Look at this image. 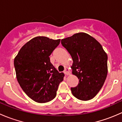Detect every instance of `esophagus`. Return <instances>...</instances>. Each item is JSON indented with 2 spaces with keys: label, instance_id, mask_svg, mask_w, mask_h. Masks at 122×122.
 <instances>
[{
  "label": "esophagus",
  "instance_id": "1",
  "mask_svg": "<svg viewBox=\"0 0 122 122\" xmlns=\"http://www.w3.org/2000/svg\"><path fill=\"white\" fill-rule=\"evenodd\" d=\"M64 74L66 75H69V74H70V70H68V69H67V68H66L65 69V70H64Z\"/></svg>",
  "mask_w": 122,
  "mask_h": 122
}]
</instances>
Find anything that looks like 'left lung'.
I'll return each instance as SVG.
<instances>
[{
    "label": "left lung",
    "instance_id": "obj_1",
    "mask_svg": "<svg viewBox=\"0 0 122 122\" xmlns=\"http://www.w3.org/2000/svg\"><path fill=\"white\" fill-rule=\"evenodd\" d=\"M61 44L72 57V73L79 80L71 87L77 99H93L104 84L107 74V55L99 42L86 33L80 32L61 39Z\"/></svg>",
    "mask_w": 122,
    "mask_h": 122
}]
</instances>
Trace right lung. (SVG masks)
<instances>
[{"mask_svg": "<svg viewBox=\"0 0 122 122\" xmlns=\"http://www.w3.org/2000/svg\"><path fill=\"white\" fill-rule=\"evenodd\" d=\"M60 39L37 36L21 48L14 60L17 80L29 97L38 103L50 102L55 97L64 74L55 69L50 55Z\"/></svg>", "mask_w": 122, "mask_h": 122, "instance_id": "1", "label": "right lung"}]
</instances>
